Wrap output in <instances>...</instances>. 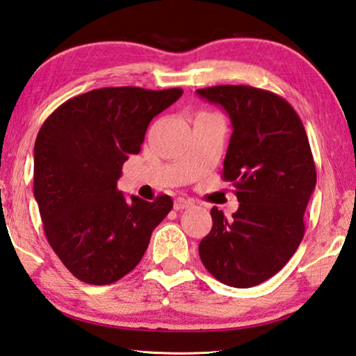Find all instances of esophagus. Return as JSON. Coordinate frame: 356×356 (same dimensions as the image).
Here are the masks:
<instances>
[{"label":"esophagus","mask_w":356,"mask_h":356,"mask_svg":"<svg viewBox=\"0 0 356 356\" xmlns=\"http://www.w3.org/2000/svg\"><path fill=\"white\" fill-rule=\"evenodd\" d=\"M191 207V200L188 199H184V197H177L174 200V209L176 210H184V209H188Z\"/></svg>","instance_id":"34e87169"}]
</instances>
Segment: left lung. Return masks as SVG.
<instances>
[{"mask_svg": "<svg viewBox=\"0 0 356 356\" xmlns=\"http://www.w3.org/2000/svg\"><path fill=\"white\" fill-rule=\"evenodd\" d=\"M197 95L230 116L234 132L221 176L240 202L230 221L213 207L200 260L224 285H260L285 266L305 234L303 215L316 186L305 127L293 106L268 90L216 86Z\"/></svg>", "mask_w": 356, "mask_h": 356, "instance_id": "8db88e82", "label": "left lung"}]
</instances>
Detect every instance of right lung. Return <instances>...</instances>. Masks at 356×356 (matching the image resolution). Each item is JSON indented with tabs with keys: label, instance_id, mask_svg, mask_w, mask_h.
I'll return each instance as SVG.
<instances>
[{
	"label": "right lung",
	"instance_id": "1",
	"mask_svg": "<svg viewBox=\"0 0 356 356\" xmlns=\"http://www.w3.org/2000/svg\"><path fill=\"white\" fill-rule=\"evenodd\" d=\"M182 88L106 87L74 96L44 120L34 146V196L51 248L76 279L111 285L137 266L172 209L116 188L151 120Z\"/></svg>",
	"mask_w": 356,
	"mask_h": 356
}]
</instances>
